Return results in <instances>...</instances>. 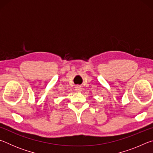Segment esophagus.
Here are the masks:
<instances>
[{"instance_id": "esophagus-1", "label": "esophagus", "mask_w": 153, "mask_h": 153, "mask_svg": "<svg viewBox=\"0 0 153 153\" xmlns=\"http://www.w3.org/2000/svg\"><path fill=\"white\" fill-rule=\"evenodd\" d=\"M81 90H82V89H81V88H80L79 86H77L76 88V92H81Z\"/></svg>"}]
</instances>
